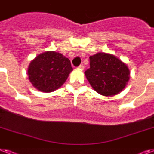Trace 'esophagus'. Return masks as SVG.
Returning a JSON list of instances; mask_svg holds the SVG:
<instances>
[{"label": "esophagus", "instance_id": "esophagus-1", "mask_svg": "<svg viewBox=\"0 0 154 154\" xmlns=\"http://www.w3.org/2000/svg\"><path fill=\"white\" fill-rule=\"evenodd\" d=\"M78 68H79L80 69H81V70H83V69H85V66H84L83 64H81V65H80L79 66H78Z\"/></svg>", "mask_w": 154, "mask_h": 154}]
</instances>
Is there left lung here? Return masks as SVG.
<instances>
[{
  "mask_svg": "<svg viewBox=\"0 0 154 154\" xmlns=\"http://www.w3.org/2000/svg\"><path fill=\"white\" fill-rule=\"evenodd\" d=\"M89 59L90 68L85 74L96 92L104 96H113L125 88L130 77V70L121 59L105 52L97 53Z\"/></svg>",
  "mask_w": 154,
  "mask_h": 154,
  "instance_id": "obj_1",
  "label": "left lung"
}]
</instances>
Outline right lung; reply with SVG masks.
Listing matches in <instances>:
<instances>
[{"instance_id":"add662e5","label":"right lung","mask_w":154,"mask_h":154,"mask_svg":"<svg viewBox=\"0 0 154 154\" xmlns=\"http://www.w3.org/2000/svg\"><path fill=\"white\" fill-rule=\"evenodd\" d=\"M73 68L68 58L54 51H45L29 63L27 74L35 88L51 92L61 87Z\"/></svg>"}]
</instances>
